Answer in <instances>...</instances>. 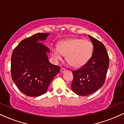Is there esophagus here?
Listing matches in <instances>:
<instances>
[{
	"mask_svg": "<svg viewBox=\"0 0 124 124\" xmlns=\"http://www.w3.org/2000/svg\"><path fill=\"white\" fill-rule=\"evenodd\" d=\"M66 71V69H65V68H61V73H64V72Z\"/></svg>",
	"mask_w": 124,
	"mask_h": 124,
	"instance_id": "obj_1",
	"label": "esophagus"
}]
</instances>
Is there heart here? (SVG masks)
I'll return each mask as SVG.
<instances>
[{"label": "heart", "mask_w": 124, "mask_h": 124, "mask_svg": "<svg viewBox=\"0 0 124 124\" xmlns=\"http://www.w3.org/2000/svg\"><path fill=\"white\" fill-rule=\"evenodd\" d=\"M93 46L86 39L73 38L61 40L57 48L52 49V55L56 60H61L62 55L71 67L79 68L84 66L92 57Z\"/></svg>", "instance_id": "b5f03b06"}]
</instances>
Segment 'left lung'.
Returning a JSON list of instances; mask_svg holds the SVG:
<instances>
[{"label": "left lung", "instance_id": "8db88e82", "mask_svg": "<svg viewBox=\"0 0 124 124\" xmlns=\"http://www.w3.org/2000/svg\"><path fill=\"white\" fill-rule=\"evenodd\" d=\"M89 37L94 47L92 57L81 68L72 71V90L82 96L90 95L102 86L109 66V55L104 44L90 35Z\"/></svg>", "mask_w": 124, "mask_h": 124}]
</instances>
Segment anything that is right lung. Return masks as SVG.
I'll use <instances>...</instances> for the list:
<instances>
[{
    "instance_id": "right-lung-1",
    "label": "right lung",
    "mask_w": 124,
    "mask_h": 124,
    "mask_svg": "<svg viewBox=\"0 0 124 124\" xmlns=\"http://www.w3.org/2000/svg\"><path fill=\"white\" fill-rule=\"evenodd\" d=\"M48 33H37L22 40L11 56L12 81L22 93L37 97L46 92L48 85L61 67L48 61L49 49L38 41L45 40Z\"/></svg>"
}]
</instances>
